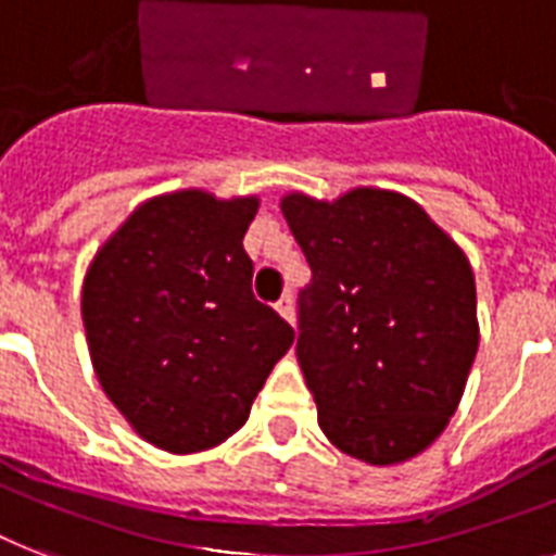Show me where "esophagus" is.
Here are the masks:
<instances>
[{
  "label": "esophagus",
  "instance_id": "esophagus-1",
  "mask_svg": "<svg viewBox=\"0 0 556 556\" xmlns=\"http://www.w3.org/2000/svg\"><path fill=\"white\" fill-rule=\"evenodd\" d=\"M274 308L279 311V317L288 319V323H293V296H291V293H282Z\"/></svg>",
  "mask_w": 556,
  "mask_h": 556
}]
</instances>
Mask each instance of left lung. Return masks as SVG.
Instances as JSON below:
<instances>
[{"instance_id": "left-lung-1", "label": "left lung", "mask_w": 556, "mask_h": 556, "mask_svg": "<svg viewBox=\"0 0 556 556\" xmlns=\"http://www.w3.org/2000/svg\"><path fill=\"white\" fill-rule=\"evenodd\" d=\"M279 207L311 265L296 359L323 434L368 466L417 457L454 417L480 345L466 251L396 191H293Z\"/></svg>"}]
</instances>
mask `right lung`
Wrapping results in <instances>:
<instances>
[{"mask_svg":"<svg viewBox=\"0 0 556 556\" xmlns=\"http://www.w3.org/2000/svg\"><path fill=\"white\" fill-rule=\"evenodd\" d=\"M256 211V197L162 193L90 260V363L108 400L156 448L193 454L237 434L293 345L291 325L251 291L242 239Z\"/></svg>","mask_w":556,"mask_h":556,"instance_id":"add662e5","label":"right lung"}]
</instances>
